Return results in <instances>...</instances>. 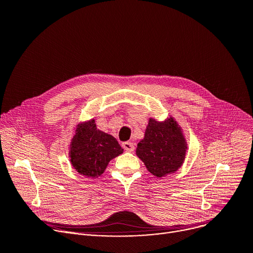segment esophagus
<instances>
[{
  "instance_id": "1",
  "label": "esophagus",
  "mask_w": 253,
  "mask_h": 253,
  "mask_svg": "<svg viewBox=\"0 0 253 253\" xmlns=\"http://www.w3.org/2000/svg\"><path fill=\"white\" fill-rule=\"evenodd\" d=\"M122 147H123L124 150L127 151V152H133V151H134V145L132 144V142H130V141H125V142H123Z\"/></svg>"
}]
</instances>
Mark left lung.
<instances>
[{"label":"left lung","instance_id":"left-lung-1","mask_svg":"<svg viewBox=\"0 0 253 253\" xmlns=\"http://www.w3.org/2000/svg\"><path fill=\"white\" fill-rule=\"evenodd\" d=\"M187 141L171 116L164 121L149 118L145 136L137 144L136 156L157 178L177 171L184 163Z\"/></svg>","mask_w":253,"mask_h":253}]
</instances>
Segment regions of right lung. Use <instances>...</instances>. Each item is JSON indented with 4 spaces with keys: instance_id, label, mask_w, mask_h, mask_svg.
Segmentation results:
<instances>
[{
    "instance_id": "obj_1",
    "label": "right lung",
    "mask_w": 253,
    "mask_h": 253,
    "mask_svg": "<svg viewBox=\"0 0 253 253\" xmlns=\"http://www.w3.org/2000/svg\"><path fill=\"white\" fill-rule=\"evenodd\" d=\"M74 129L68 153L71 166L82 175L96 179L124 150L113 135L97 129L94 118L79 123Z\"/></svg>"
}]
</instances>
